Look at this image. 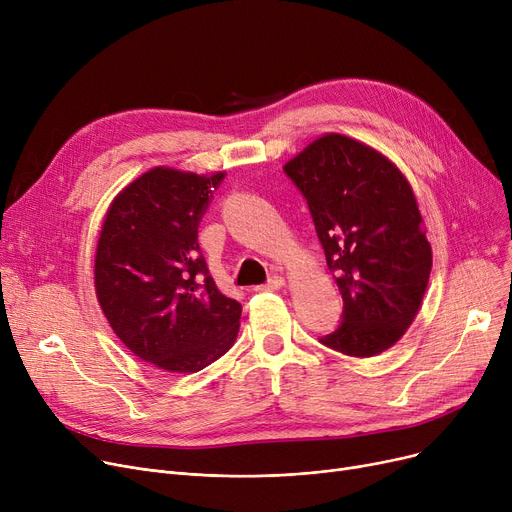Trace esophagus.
I'll list each match as a JSON object with an SVG mask.
<instances>
[{
    "mask_svg": "<svg viewBox=\"0 0 512 512\" xmlns=\"http://www.w3.org/2000/svg\"><path fill=\"white\" fill-rule=\"evenodd\" d=\"M286 284V280L282 276H272L263 286H257L255 290H280Z\"/></svg>",
    "mask_w": 512,
    "mask_h": 512,
    "instance_id": "34e87169",
    "label": "esophagus"
}]
</instances>
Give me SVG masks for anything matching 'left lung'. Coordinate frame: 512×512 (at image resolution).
Segmentation results:
<instances>
[{
  "instance_id": "1",
  "label": "left lung",
  "mask_w": 512,
  "mask_h": 512,
  "mask_svg": "<svg viewBox=\"0 0 512 512\" xmlns=\"http://www.w3.org/2000/svg\"><path fill=\"white\" fill-rule=\"evenodd\" d=\"M307 199L344 301L342 324L319 338L348 357L394 346L419 313L432 272V245L413 188L373 147L328 132L286 161Z\"/></svg>"
}]
</instances>
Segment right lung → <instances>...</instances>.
I'll use <instances>...</instances> for the list:
<instances>
[{"instance_id":"add662e5","label":"right lung","mask_w":512,"mask_h":512,"mask_svg":"<svg viewBox=\"0 0 512 512\" xmlns=\"http://www.w3.org/2000/svg\"><path fill=\"white\" fill-rule=\"evenodd\" d=\"M224 172L157 166L107 207L95 249V294L128 351L170 373H195L234 344L240 303L209 276L197 228Z\"/></svg>"}]
</instances>
